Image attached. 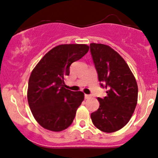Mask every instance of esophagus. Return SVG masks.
<instances>
[{"mask_svg": "<svg viewBox=\"0 0 158 158\" xmlns=\"http://www.w3.org/2000/svg\"><path fill=\"white\" fill-rule=\"evenodd\" d=\"M84 97H85V99H89V98H91V95H90V94H85Z\"/></svg>", "mask_w": 158, "mask_h": 158, "instance_id": "34e87169", "label": "esophagus"}]
</instances>
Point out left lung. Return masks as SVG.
Instances as JSON below:
<instances>
[{
    "mask_svg": "<svg viewBox=\"0 0 158 158\" xmlns=\"http://www.w3.org/2000/svg\"><path fill=\"white\" fill-rule=\"evenodd\" d=\"M90 52L100 85L107 94L104 98H98L100 106L91 118L101 131L114 132L127 125L134 113L138 84L126 61L110 46L93 43Z\"/></svg>",
    "mask_w": 158,
    "mask_h": 158,
    "instance_id": "left-lung-1",
    "label": "left lung"
}]
</instances>
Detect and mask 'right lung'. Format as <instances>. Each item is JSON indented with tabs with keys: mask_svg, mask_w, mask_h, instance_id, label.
<instances>
[{
	"mask_svg": "<svg viewBox=\"0 0 158 158\" xmlns=\"http://www.w3.org/2000/svg\"><path fill=\"white\" fill-rule=\"evenodd\" d=\"M86 44H62L43 57L31 72L28 83L29 108L38 123L53 131L66 129L73 122L84 99L82 92L64 88L69 67L88 52Z\"/></svg>",
	"mask_w": 158,
	"mask_h": 158,
	"instance_id": "1",
	"label": "right lung"
}]
</instances>
